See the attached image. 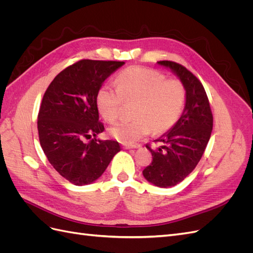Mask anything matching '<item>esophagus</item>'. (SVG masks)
Returning <instances> with one entry per match:
<instances>
[{
  "label": "esophagus",
  "instance_id": "obj_1",
  "mask_svg": "<svg viewBox=\"0 0 253 253\" xmlns=\"http://www.w3.org/2000/svg\"><path fill=\"white\" fill-rule=\"evenodd\" d=\"M139 147H140V144H138V143H136V144H125L124 145L125 149H137Z\"/></svg>",
  "mask_w": 253,
  "mask_h": 253
}]
</instances>
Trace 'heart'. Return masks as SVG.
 Returning <instances> with one entry per match:
<instances>
[{"instance_id": "heart-1", "label": "heart", "mask_w": 253, "mask_h": 253, "mask_svg": "<svg viewBox=\"0 0 253 253\" xmlns=\"http://www.w3.org/2000/svg\"><path fill=\"white\" fill-rule=\"evenodd\" d=\"M116 88L104 85L98 90L97 108L101 117L113 124L121 113L124 101L134 103V120L122 121L110 128L111 135L122 143L131 144L148 135L151 129L162 134L177 122L186 100V88L178 79L144 67H129L119 73Z\"/></svg>"}]
</instances>
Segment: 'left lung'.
Listing matches in <instances>:
<instances>
[{
	"label": "left lung",
	"instance_id": "left-lung-1",
	"mask_svg": "<svg viewBox=\"0 0 253 253\" xmlns=\"http://www.w3.org/2000/svg\"><path fill=\"white\" fill-rule=\"evenodd\" d=\"M159 65L170 68L186 88L185 109L177 122L155 141L163 145L153 150L152 164L142 171L144 178L160 188L177 185L192 172L204 154L210 139L213 116L202 82L182 66L172 61H159Z\"/></svg>",
	"mask_w": 253,
	"mask_h": 253
}]
</instances>
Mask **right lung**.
I'll use <instances>...</instances> for the list:
<instances>
[{
    "label": "right lung",
    "mask_w": 253,
    "mask_h": 253,
    "mask_svg": "<svg viewBox=\"0 0 253 253\" xmlns=\"http://www.w3.org/2000/svg\"><path fill=\"white\" fill-rule=\"evenodd\" d=\"M124 64L80 60L59 73L43 96L38 115L40 144L55 170L76 186L97 180L120 151L117 141L96 138L104 131L97 94L104 80ZM85 139L91 140L85 143Z\"/></svg>",
    "instance_id": "1"
}]
</instances>
